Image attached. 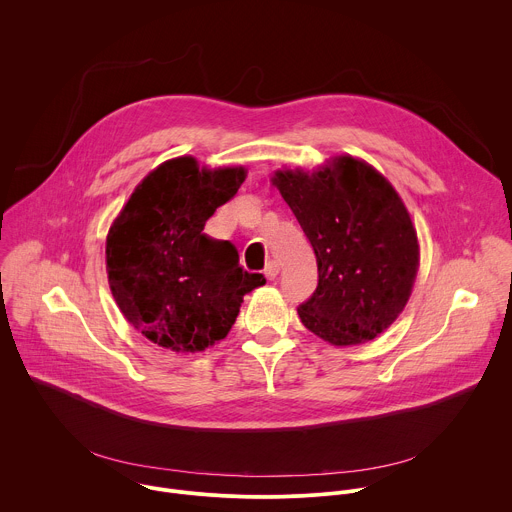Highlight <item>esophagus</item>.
Listing matches in <instances>:
<instances>
[{"label": "esophagus", "instance_id": "obj_1", "mask_svg": "<svg viewBox=\"0 0 512 512\" xmlns=\"http://www.w3.org/2000/svg\"><path fill=\"white\" fill-rule=\"evenodd\" d=\"M263 273H265V277H267V279H275V277H277V273H279V263L271 259V261L265 265Z\"/></svg>", "mask_w": 512, "mask_h": 512}]
</instances>
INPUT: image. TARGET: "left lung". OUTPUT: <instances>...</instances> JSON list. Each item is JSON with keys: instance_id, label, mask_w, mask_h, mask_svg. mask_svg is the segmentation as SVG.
<instances>
[{"instance_id": "1", "label": "left lung", "mask_w": 512, "mask_h": 512, "mask_svg": "<svg viewBox=\"0 0 512 512\" xmlns=\"http://www.w3.org/2000/svg\"><path fill=\"white\" fill-rule=\"evenodd\" d=\"M273 185L317 259V287L297 307L301 323L333 346L370 342L402 313L418 271V237L402 199L354 156H335L311 175L277 170Z\"/></svg>"}]
</instances>
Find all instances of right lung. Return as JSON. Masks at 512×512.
Returning <instances> with one entry per match:
<instances>
[{
  "label": "right lung",
  "instance_id": "add662e5",
  "mask_svg": "<svg viewBox=\"0 0 512 512\" xmlns=\"http://www.w3.org/2000/svg\"><path fill=\"white\" fill-rule=\"evenodd\" d=\"M243 166L162 162L134 189L106 237L110 291L126 321L152 344L203 352L233 327L243 295L265 283L239 265L231 241L203 233L245 181Z\"/></svg>",
  "mask_w": 512,
  "mask_h": 512
}]
</instances>
